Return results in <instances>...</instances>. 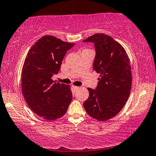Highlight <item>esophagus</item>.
<instances>
[{
	"instance_id": "1",
	"label": "esophagus",
	"mask_w": 156,
	"mask_h": 156,
	"mask_svg": "<svg viewBox=\"0 0 156 156\" xmlns=\"http://www.w3.org/2000/svg\"><path fill=\"white\" fill-rule=\"evenodd\" d=\"M73 87V89H74V91H76V90H78V89H80V87H75V86H73V87Z\"/></svg>"
}]
</instances>
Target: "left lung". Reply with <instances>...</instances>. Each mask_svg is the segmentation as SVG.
Listing matches in <instances>:
<instances>
[{"instance_id":"1","label":"left lung","mask_w":156,"mask_h":156,"mask_svg":"<svg viewBox=\"0 0 156 156\" xmlns=\"http://www.w3.org/2000/svg\"><path fill=\"white\" fill-rule=\"evenodd\" d=\"M94 44L93 69L101 74L95 89L88 88L84 107L89 116L106 121L116 116L129 99L131 89V68L129 57L119 42L104 33L83 40Z\"/></svg>"}]
</instances>
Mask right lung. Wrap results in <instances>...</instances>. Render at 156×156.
I'll use <instances>...</instances> for the list:
<instances>
[{"instance_id":"obj_1","label":"right lung","mask_w":156,"mask_h":156,"mask_svg":"<svg viewBox=\"0 0 156 156\" xmlns=\"http://www.w3.org/2000/svg\"><path fill=\"white\" fill-rule=\"evenodd\" d=\"M74 43L45 35L27 53L22 70V91L33 112L52 121L65 115L72 99L69 85L52 80L58 73L64 57Z\"/></svg>"}]
</instances>
